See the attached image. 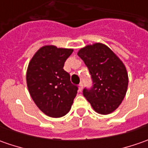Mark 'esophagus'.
<instances>
[{
	"instance_id": "obj_1",
	"label": "esophagus",
	"mask_w": 148,
	"mask_h": 148,
	"mask_svg": "<svg viewBox=\"0 0 148 148\" xmlns=\"http://www.w3.org/2000/svg\"><path fill=\"white\" fill-rule=\"evenodd\" d=\"M82 89H83V85H82V83H81V84L79 85V86H78V90H79V91H80V92H82Z\"/></svg>"
}]
</instances>
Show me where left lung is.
Listing matches in <instances>:
<instances>
[{
    "label": "left lung",
    "mask_w": 148,
    "mask_h": 148,
    "mask_svg": "<svg viewBox=\"0 0 148 148\" xmlns=\"http://www.w3.org/2000/svg\"><path fill=\"white\" fill-rule=\"evenodd\" d=\"M77 55L88 67L93 81L92 88L83 90L84 96L98 114H111L122 103L128 90V76L123 62L101 43L85 46Z\"/></svg>",
    "instance_id": "1"
}]
</instances>
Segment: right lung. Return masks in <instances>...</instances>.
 Segmentation results:
<instances>
[{"label":"right lung","instance_id":"add662e5","mask_svg":"<svg viewBox=\"0 0 148 148\" xmlns=\"http://www.w3.org/2000/svg\"><path fill=\"white\" fill-rule=\"evenodd\" d=\"M72 52V49L45 45L29 61L26 72L29 92L38 108L49 117L66 115L77 95V86L63 69Z\"/></svg>","mask_w":148,"mask_h":148}]
</instances>
